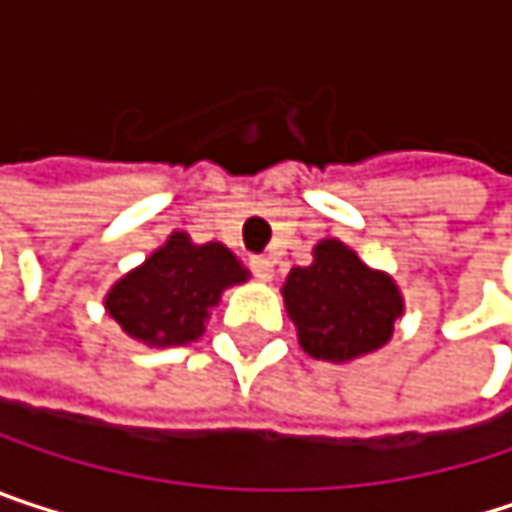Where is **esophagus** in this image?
<instances>
[{
    "label": "esophagus",
    "mask_w": 512,
    "mask_h": 512,
    "mask_svg": "<svg viewBox=\"0 0 512 512\" xmlns=\"http://www.w3.org/2000/svg\"><path fill=\"white\" fill-rule=\"evenodd\" d=\"M249 266H252V272H255L257 278H263V281L272 278V260L266 255H252L249 257Z\"/></svg>",
    "instance_id": "obj_1"
}]
</instances>
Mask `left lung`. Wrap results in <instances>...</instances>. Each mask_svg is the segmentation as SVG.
<instances>
[{"mask_svg": "<svg viewBox=\"0 0 512 512\" xmlns=\"http://www.w3.org/2000/svg\"><path fill=\"white\" fill-rule=\"evenodd\" d=\"M281 293L302 350L317 361L341 364L385 347L403 314L394 278L361 263L341 240H320L314 260L293 266Z\"/></svg>", "mask_w": 512, "mask_h": 512, "instance_id": "left-lung-1", "label": "left lung"}]
</instances>
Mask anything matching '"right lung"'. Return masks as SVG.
I'll return each instance as SVG.
<instances>
[{
	"instance_id": "obj_1",
	"label": "right lung",
	"mask_w": 512,
	"mask_h": 512,
	"mask_svg": "<svg viewBox=\"0 0 512 512\" xmlns=\"http://www.w3.org/2000/svg\"><path fill=\"white\" fill-rule=\"evenodd\" d=\"M249 269L222 243H192L174 231L142 266L112 284L103 305L109 317L148 347H183L204 335L210 308L243 284Z\"/></svg>"
}]
</instances>
